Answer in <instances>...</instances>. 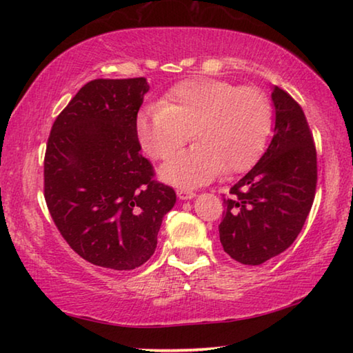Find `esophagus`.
<instances>
[{"mask_svg": "<svg viewBox=\"0 0 353 353\" xmlns=\"http://www.w3.org/2000/svg\"><path fill=\"white\" fill-rule=\"evenodd\" d=\"M177 196H179V199L185 201V199H193L196 193H193V191H190L187 188H177Z\"/></svg>", "mask_w": 353, "mask_h": 353, "instance_id": "34e87169", "label": "esophagus"}]
</instances>
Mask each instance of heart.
<instances>
[{"label":"heart","instance_id":"obj_1","mask_svg":"<svg viewBox=\"0 0 353 353\" xmlns=\"http://www.w3.org/2000/svg\"><path fill=\"white\" fill-rule=\"evenodd\" d=\"M271 104L256 87L216 79L176 85L162 104L148 105L137 118V135L149 157L166 160L191 135L198 141L162 168L165 181L199 185L219 172L236 174L259 159L271 130Z\"/></svg>","mask_w":353,"mask_h":353}]
</instances>
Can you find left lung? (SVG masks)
I'll list each match as a JSON object with an SVG mask.
<instances>
[{
  "label": "left lung",
  "instance_id": "obj_1",
  "mask_svg": "<svg viewBox=\"0 0 353 353\" xmlns=\"http://www.w3.org/2000/svg\"><path fill=\"white\" fill-rule=\"evenodd\" d=\"M276 128L271 145L224 198L219 240L224 252L256 266L288 249L312 210L318 159L302 107L276 87Z\"/></svg>",
  "mask_w": 353,
  "mask_h": 353
}]
</instances>
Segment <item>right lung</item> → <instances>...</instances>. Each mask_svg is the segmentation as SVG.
Returning a JSON list of instances; mask_svg holds the SVG:
<instances>
[{
  "label": "right lung",
  "mask_w": 353,
  "mask_h": 353,
  "mask_svg": "<svg viewBox=\"0 0 353 353\" xmlns=\"http://www.w3.org/2000/svg\"><path fill=\"white\" fill-rule=\"evenodd\" d=\"M145 77L93 79L52 123L43 160L48 210L68 246L109 270H135L157 248L176 191L141 155Z\"/></svg>",
  "instance_id": "obj_1"
}]
</instances>
